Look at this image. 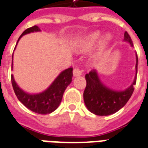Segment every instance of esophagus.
<instances>
[{"label": "esophagus", "instance_id": "esophagus-1", "mask_svg": "<svg viewBox=\"0 0 148 148\" xmlns=\"http://www.w3.org/2000/svg\"><path fill=\"white\" fill-rule=\"evenodd\" d=\"M73 74H74V77H77L81 75L82 73H81V71H80V69H78L77 67H75V68H74V70H73Z\"/></svg>", "mask_w": 148, "mask_h": 148}]
</instances>
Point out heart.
<instances>
[{"label": "heart", "mask_w": 148, "mask_h": 148, "mask_svg": "<svg viewBox=\"0 0 148 148\" xmlns=\"http://www.w3.org/2000/svg\"><path fill=\"white\" fill-rule=\"evenodd\" d=\"M100 37H101V31H95L90 33L80 41L78 47H77V51L80 52L89 51L95 46ZM111 40H112V36L110 35V34H105L99 41L95 55H101V53L108 48V45H110Z\"/></svg>", "instance_id": "heart-1"}]
</instances>
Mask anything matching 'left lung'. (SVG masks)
Masks as SVG:
<instances>
[{
	"mask_svg": "<svg viewBox=\"0 0 148 148\" xmlns=\"http://www.w3.org/2000/svg\"><path fill=\"white\" fill-rule=\"evenodd\" d=\"M124 41L133 47V42L127 31L124 33ZM138 55L136 53L135 78L128 88L124 90H115L108 88L99 79L96 70H91L85 75L87 81L84 91V101L86 107L90 112L99 116H108L114 114L121 109L133 94L137 81L138 73Z\"/></svg>",
	"mask_w": 148,
	"mask_h": 148,
	"instance_id": "obj_1",
	"label": "left lung"
}]
</instances>
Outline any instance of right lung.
Returning <instances> with one entry per match:
<instances>
[{
    "mask_svg": "<svg viewBox=\"0 0 148 148\" xmlns=\"http://www.w3.org/2000/svg\"><path fill=\"white\" fill-rule=\"evenodd\" d=\"M40 28L38 26L31 27L22 33V34L18 38V40L22 36L27 34L40 31ZM17 40V42H18ZM13 68V55H12V66ZM73 68L69 67L67 69L63 71L58 77L53 81L50 87L47 89L39 94L31 95L25 92L21 89L15 82L13 75H11V83L13 88L17 99L24 104L29 110H32L33 112L40 114H51L58 108L62 100L63 95L65 89L69 85L72 81L73 76Z\"/></svg>",
    "mask_w": 148,
    "mask_h": 148,
    "instance_id": "right-lung-1",
    "label": "right lung"
}]
</instances>
